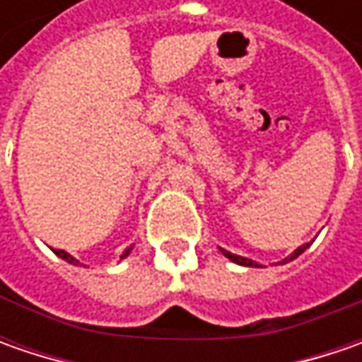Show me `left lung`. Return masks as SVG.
<instances>
[{
	"label": "left lung",
	"mask_w": 362,
	"mask_h": 362,
	"mask_svg": "<svg viewBox=\"0 0 362 362\" xmlns=\"http://www.w3.org/2000/svg\"><path fill=\"white\" fill-rule=\"evenodd\" d=\"M308 245H310V243H304V245H300V247H296V250H294V252H292V254H290V256H288V257H284L282 262H284V264H286V262H292V259H296V257H298L300 254H302V252H304V250L308 247ZM219 252H221L223 256L228 257V259H231L233 264H240V266H247V268H262V266H259L257 262H254V259H250V257H243V256H238V254H231V252H228V250H223V247H219Z\"/></svg>",
	"instance_id": "8db88e82"
}]
</instances>
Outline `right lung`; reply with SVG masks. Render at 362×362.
<instances>
[{
	"mask_svg": "<svg viewBox=\"0 0 362 362\" xmlns=\"http://www.w3.org/2000/svg\"><path fill=\"white\" fill-rule=\"evenodd\" d=\"M132 247H134V245H131V247H127V250L122 252V256H120V259H124V257L129 256V254H131ZM54 254H56V256H58V257H62V259H66L68 264H74V266H78L76 257H72V256H70V254H68V252H64V250H54Z\"/></svg>",
	"mask_w": 362,
	"mask_h": 362,
	"instance_id": "1",
	"label": "right lung"
}]
</instances>
